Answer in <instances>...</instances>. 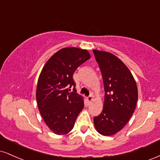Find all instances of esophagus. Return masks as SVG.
<instances>
[{"instance_id": "obj_1", "label": "esophagus", "mask_w": 160, "mask_h": 160, "mask_svg": "<svg viewBox=\"0 0 160 160\" xmlns=\"http://www.w3.org/2000/svg\"><path fill=\"white\" fill-rule=\"evenodd\" d=\"M92 99H93V98H92V96H88V98H87V100H88V102H91L92 101Z\"/></svg>"}]
</instances>
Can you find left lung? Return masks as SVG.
I'll return each mask as SVG.
<instances>
[{"label":"left lung","instance_id":"obj_1","mask_svg":"<svg viewBox=\"0 0 160 160\" xmlns=\"http://www.w3.org/2000/svg\"><path fill=\"white\" fill-rule=\"evenodd\" d=\"M101 70L105 95L102 112L93 119L96 131L112 136L121 131L133 115L138 99L136 81L128 67L112 53L92 50Z\"/></svg>","mask_w":160,"mask_h":160}]
</instances>
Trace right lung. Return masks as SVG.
Wrapping results in <instances>:
<instances>
[{
  "instance_id": "right-lung-1",
  "label": "right lung",
  "mask_w": 160,
  "mask_h": 160,
  "mask_svg": "<svg viewBox=\"0 0 160 160\" xmlns=\"http://www.w3.org/2000/svg\"><path fill=\"white\" fill-rule=\"evenodd\" d=\"M89 58L87 50L61 49L47 61L38 77L36 100L39 112L47 127L57 135L68 133L83 109V97L76 92L72 75ZM71 86L74 92H68Z\"/></svg>"
}]
</instances>
